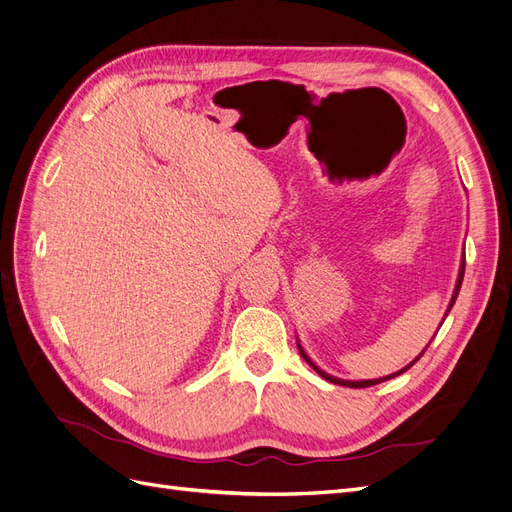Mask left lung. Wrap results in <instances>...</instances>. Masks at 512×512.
Listing matches in <instances>:
<instances>
[{
  "label": "left lung",
  "mask_w": 512,
  "mask_h": 512,
  "mask_svg": "<svg viewBox=\"0 0 512 512\" xmlns=\"http://www.w3.org/2000/svg\"><path fill=\"white\" fill-rule=\"evenodd\" d=\"M463 271H466V260H461V269H459V277H457V286H455V292H453V299H451V305H448V312H451V307H453V303H455V299H457V294H459V288H461V282H463ZM446 312V314H448ZM446 318V316H444ZM299 346V344H297ZM427 350V348H425ZM423 350V352H425ZM299 352H301V356H303V359L309 363V365H312L316 371H318V374L324 378V380H329V382H333V384H342V386H350V389H365V386H374V384H380V382H384V380H389V378H395V376H399V374H404V371L406 369H410L418 359H421V356H423V352L421 354H418L416 356V359L410 363V365H406L404 369H399L397 371V374H391V376H386V378H378V380H356V382H350V380H339V378H333V376H329V374H324V371L320 369V367H316L314 365V361L312 359H309V356L305 354V350L299 346Z\"/></svg>",
  "instance_id": "8db88e82"
}]
</instances>
